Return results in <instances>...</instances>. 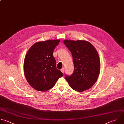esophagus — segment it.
<instances>
[{
  "instance_id": "obj_1",
  "label": "esophagus",
  "mask_w": 124,
  "mask_h": 124,
  "mask_svg": "<svg viewBox=\"0 0 124 124\" xmlns=\"http://www.w3.org/2000/svg\"><path fill=\"white\" fill-rule=\"evenodd\" d=\"M61 71L62 72V73H64V68H62V69L61 70Z\"/></svg>"
}]
</instances>
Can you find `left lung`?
Listing matches in <instances>:
<instances>
[{"label": "left lung", "mask_w": 124, "mask_h": 124, "mask_svg": "<svg viewBox=\"0 0 124 124\" xmlns=\"http://www.w3.org/2000/svg\"><path fill=\"white\" fill-rule=\"evenodd\" d=\"M63 42L71 53L74 64L73 73L65 75L66 80L74 91L84 92L91 88L98 78L100 62L98 53L85 40H65Z\"/></svg>", "instance_id": "obj_1"}]
</instances>
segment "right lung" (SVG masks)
I'll use <instances>...</instances> for the list:
<instances>
[{"label":"right lung","instance_id":"1","mask_svg":"<svg viewBox=\"0 0 124 124\" xmlns=\"http://www.w3.org/2000/svg\"><path fill=\"white\" fill-rule=\"evenodd\" d=\"M60 40H48L34 44L28 50L24 62V72L31 86L37 91L46 92L52 89L63 75L56 68L53 56Z\"/></svg>","mask_w":124,"mask_h":124}]
</instances>
